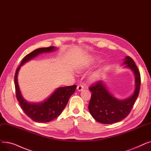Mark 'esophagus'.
<instances>
[{
	"mask_svg": "<svg viewBox=\"0 0 151 151\" xmlns=\"http://www.w3.org/2000/svg\"><path fill=\"white\" fill-rule=\"evenodd\" d=\"M77 90L78 91H81L82 90H83V89H84V87H83V85H78V86H77Z\"/></svg>",
	"mask_w": 151,
	"mask_h": 151,
	"instance_id": "obj_1",
	"label": "esophagus"
}]
</instances>
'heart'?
I'll return each mask as SVG.
<instances>
[{"label": "heart", "mask_w": 151, "mask_h": 151, "mask_svg": "<svg viewBox=\"0 0 151 151\" xmlns=\"http://www.w3.org/2000/svg\"><path fill=\"white\" fill-rule=\"evenodd\" d=\"M86 67H87L88 66H85ZM102 73V68H99V70H97V71H96L95 72L92 74L91 78L92 79V80L93 81H96L98 79H99V78L101 77V75Z\"/></svg>", "instance_id": "1"}]
</instances>
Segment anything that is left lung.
I'll use <instances>...</instances> for the list:
<instances>
[{
  "instance_id": "left-lung-1",
  "label": "left lung",
  "mask_w": 151,
  "mask_h": 151,
  "mask_svg": "<svg viewBox=\"0 0 151 151\" xmlns=\"http://www.w3.org/2000/svg\"><path fill=\"white\" fill-rule=\"evenodd\" d=\"M125 65L132 71L134 76V90L133 94L124 99H119L109 91L106 81H99L89 87L92 92L88 109L94 119L103 124H112L122 121L132 110L138 96L140 86V73L134 62L129 56L123 60Z\"/></svg>"
}]
</instances>
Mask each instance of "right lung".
<instances>
[{"label": "right lung", "mask_w": 151, "mask_h": 151, "mask_svg": "<svg viewBox=\"0 0 151 151\" xmlns=\"http://www.w3.org/2000/svg\"><path fill=\"white\" fill-rule=\"evenodd\" d=\"M56 49L57 47L50 46L39 48L33 50L23 58L20 65L16 70L14 78L17 98L25 114L36 122H49L59 116L66 107L70 97L75 93L76 86L73 85L58 88L49 97L45 99L43 101L37 103L29 102L24 99L22 94L18 83V75L19 69L25 63L33 59L39 54L54 52Z\"/></svg>", "instance_id": "add662e5"}]
</instances>
